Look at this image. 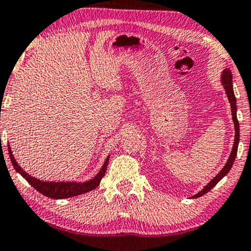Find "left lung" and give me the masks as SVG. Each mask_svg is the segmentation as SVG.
I'll return each mask as SVG.
<instances>
[{
  "label": "left lung",
  "mask_w": 251,
  "mask_h": 251,
  "mask_svg": "<svg viewBox=\"0 0 251 251\" xmlns=\"http://www.w3.org/2000/svg\"><path fill=\"white\" fill-rule=\"evenodd\" d=\"M221 81H222V85H223L224 89H226V93L227 96V99H229L230 106H231V116H232V120H234V125H235L234 146H232V151H231V153H230L229 159H227V162L226 165H224V168L222 169L220 172H218V175L216 176L214 179L210 181V183H208V185H206L205 188L201 189V191L198 192V194L192 196V198H198V197H201V196L208 194L210 190L214 188L216 184H217L218 181H220L222 178L224 177V176H226L227 172L230 171L232 164H234V162H235L236 154H237L238 142H240V124H238L237 116H236L237 106H236V98H235V93H234V88H232V74H231V72L227 70V68L226 70H224L223 73H222Z\"/></svg>",
  "instance_id": "8db88e82"
}]
</instances>
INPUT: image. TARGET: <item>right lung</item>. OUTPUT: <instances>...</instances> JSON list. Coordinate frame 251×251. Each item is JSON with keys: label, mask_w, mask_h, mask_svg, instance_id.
Returning <instances> with one entry per match:
<instances>
[{"label": "right lung", "mask_w": 251, "mask_h": 251, "mask_svg": "<svg viewBox=\"0 0 251 251\" xmlns=\"http://www.w3.org/2000/svg\"><path fill=\"white\" fill-rule=\"evenodd\" d=\"M8 151H9V157L14 169H15L16 171L36 190V191L45 195L46 197L54 198V200H62V198L74 197V196L86 194V192L92 191V190L98 188L100 181L102 179V177L105 176L106 170H107V164L109 159V157H107V159L103 163L101 170L98 172V175L93 178V179L83 181V183H77V181H42L37 179L35 177H31V176H29L27 172L21 169V166L16 163L15 158H14L10 146L8 148Z\"/></svg>", "instance_id": "1"}]
</instances>
